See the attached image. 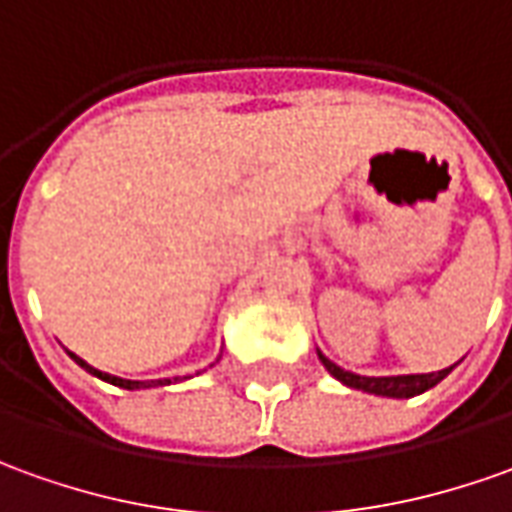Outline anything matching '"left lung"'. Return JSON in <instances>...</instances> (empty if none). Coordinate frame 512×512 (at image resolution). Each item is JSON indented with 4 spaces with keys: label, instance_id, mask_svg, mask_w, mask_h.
<instances>
[{
    "label": "left lung",
    "instance_id": "8db88e82",
    "mask_svg": "<svg viewBox=\"0 0 512 512\" xmlns=\"http://www.w3.org/2000/svg\"><path fill=\"white\" fill-rule=\"evenodd\" d=\"M322 358V364H325V370H328L333 378H339L342 384L353 389H364V392H373V395H387V398H415L420 392H426L434 384H440L443 378H446L454 367H448V370H437V373H426V375H389V378H367V375H356V373H347L342 367H336L330 358Z\"/></svg>",
    "mask_w": 512,
    "mask_h": 512
}]
</instances>
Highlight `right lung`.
Returning <instances> with one entry per match:
<instances>
[{
  "label": "right lung",
  "instance_id": "add662e5",
  "mask_svg": "<svg viewBox=\"0 0 512 512\" xmlns=\"http://www.w3.org/2000/svg\"><path fill=\"white\" fill-rule=\"evenodd\" d=\"M69 356L75 358V361H78V364H81L83 370H89V373L97 375V378H103V381H109V384H114V387H123V389H139V387H156V384H165V381H151V384H148V381H125V378H117V375H109V373H100V370H95V367H89V364H86V361H83V358L75 356V353H69ZM168 384H170V381H168Z\"/></svg>",
  "mask_w": 512,
  "mask_h": 512
}]
</instances>
